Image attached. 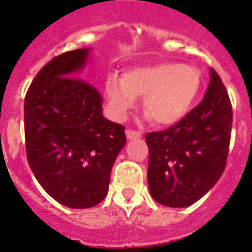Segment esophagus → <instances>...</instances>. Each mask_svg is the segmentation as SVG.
Instances as JSON below:
<instances>
[{"label":"esophagus","instance_id":"34e87169","mask_svg":"<svg viewBox=\"0 0 252 252\" xmlns=\"http://www.w3.org/2000/svg\"><path fill=\"white\" fill-rule=\"evenodd\" d=\"M126 136L128 140H137V138L141 137V133H138V132H136V130L128 129L126 132Z\"/></svg>","mask_w":252,"mask_h":252}]
</instances>
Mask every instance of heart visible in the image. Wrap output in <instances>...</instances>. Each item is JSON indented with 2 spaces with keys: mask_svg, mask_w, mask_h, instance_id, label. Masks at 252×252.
<instances>
[{
  "mask_svg": "<svg viewBox=\"0 0 252 252\" xmlns=\"http://www.w3.org/2000/svg\"><path fill=\"white\" fill-rule=\"evenodd\" d=\"M201 87L197 68L180 63L130 69L123 78L111 76L104 82L107 108L116 122L126 120L144 96L146 118L158 126H171L180 123L191 111Z\"/></svg>",
  "mask_w": 252,
  "mask_h": 252,
  "instance_id": "1",
  "label": "heart"
}]
</instances>
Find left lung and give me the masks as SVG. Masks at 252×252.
Here are the masks:
<instances>
[{
	"instance_id": "obj_1",
	"label": "left lung",
	"mask_w": 252,
	"mask_h": 252,
	"mask_svg": "<svg viewBox=\"0 0 252 252\" xmlns=\"http://www.w3.org/2000/svg\"><path fill=\"white\" fill-rule=\"evenodd\" d=\"M203 102L180 123L146 134L148 183L157 203L186 208L211 189L226 165L233 112L226 89L211 69Z\"/></svg>"
}]
</instances>
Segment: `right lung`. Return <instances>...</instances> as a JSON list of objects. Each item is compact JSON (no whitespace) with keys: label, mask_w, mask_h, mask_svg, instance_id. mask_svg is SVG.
<instances>
[{"label":"right lung","mask_w":252,"mask_h":252,"mask_svg":"<svg viewBox=\"0 0 252 252\" xmlns=\"http://www.w3.org/2000/svg\"><path fill=\"white\" fill-rule=\"evenodd\" d=\"M90 52L81 48L55 57L25 99L30 167L51 197L73 209L106 197L111 170L126 142L124 126L103 116L96 89L81 80Z\"/></svg>","instance_id":"1"}]
</instances>
